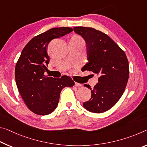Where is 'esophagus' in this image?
Returning a JSON list of instances; mask_svg holds the SVG:
<instances>
[{"instance_id":"1","label":"esophagus","mask_w":147,"mask_h":147,"mask_svg":"<svg viewBox=\"0 0 147 147\" xmlns=\"http://www.w3.org/2000/svg\"><path fill=\"white\" fill-rule=\"evenodd\" d=\"M75 86H77V87H80V86H82V84L80 83H78V82H75Z\"/></svg>"}]
</instances>
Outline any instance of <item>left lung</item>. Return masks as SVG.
<instances>
[{
  "instance_id": "obj_1",
  "label": "left lung",
  "mask_w": 147,
  "mask_h": 147,
  "mask_svg": "<svg viewBox=\"0 0 147 147\" xmlns=\"http://www.w3.org/2000/svg\"><path fill=\"white\" fill-rule=\"evenodd\" d=\"M74 31L87 44L88 60L84 67L99 75L92 90V97L83 106L88 111L101 113L111 109L122 97L129 78V65L125 52L107 34L92 27H75Z\"/></svg>"
}]
</instances>
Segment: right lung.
I'll use <instances>...</instances> for the list:
<instances>
[{"instance_id": "add662e5", "label": "right lung", "mask_w": 147, "mask_h": 147, "mask_svg": "<svg viewBox=\"0 0 147 147\" xmlns=\"http://www.w3.org/2000/svg\"><path fill=\"white\" fill-rule=\"evenodd\" d=\"M73 31L71 27L49 29L32 38L22 50L16 65L15 78L21 96L30 111L38 115L52 113L57 107L60 93L74 82L68 76L61 78L44 75L50 61V42Z\"/></svg>"}]
</instances>
